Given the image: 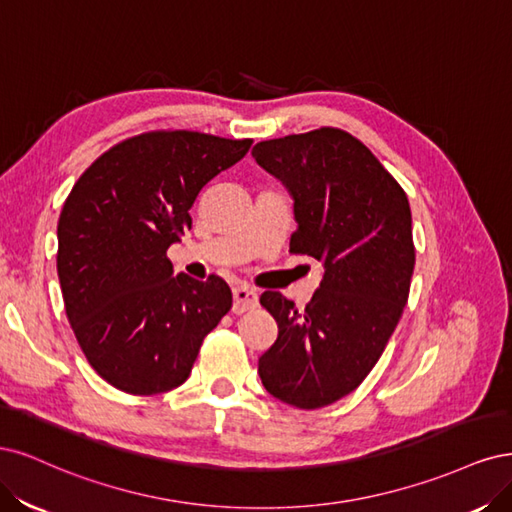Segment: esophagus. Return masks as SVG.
I'll use <instances>...</instances> for the list:
<instances>
[{"label":"esophagus","instance_id":"34e87169","mask_svg":"<svg viewBox=\"0 0 512 512\" xmlns=\"http://www.w3.org/2000/svg\"><path fill=\"white\" fill-rule=\"evenodd\" d=\"M255 306H257V293L253 289L244 287V285L234 289V306H232V310L236 312V315H240V312L251 310Z\"/></svg>","mask_w":512,"mask_h":512}]
</instances>
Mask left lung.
Here are the masks:
<instances>
[{"mask_svg":"<svg viewBox=\"0 0 512 512\" xmlns=\"http://www.w3.org/2000/svg\"><path fill=\"white\" fill-rule=\"evenodd\" d=\"M253 157L293 195L289 253L325 266L304 308L261 293L278 338L259 357V376L280 402L323 408L361 385L402 317L415 268L408 197L370 148L338 127L257 142Z\"/></svg>","mask_w":512,"mask_h":512,"instance_id":"left-lung-1","label":"left lung"}]
</instances>
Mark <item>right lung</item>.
I'll list each match as a JSON object with an SVG mask.
<instances>
[{"instance_id": "add662e5", "label": "right lung", "mask_w": 512, "mask_h": 512, "mask_svg": "<svg viewBox=\"0 0 512 512\" xmlns=\"http://www.w3.org/2000/svg\"><path fill=\"white\" fill-rule=\"evenodd\" d=\"M253 140L153 129L114 144L82 172L57 225L65 315L91 368L131 395L183 385L204 338L232 308L219 276H172L168 249L189 208Z\"/></svg>"}]
</instances>
